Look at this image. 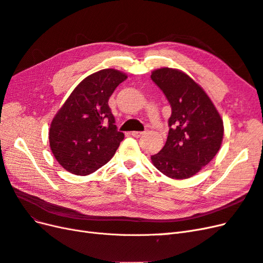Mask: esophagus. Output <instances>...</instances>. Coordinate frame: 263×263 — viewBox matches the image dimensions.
<instances>
[{"mask_svg":"<svg viewBox=\"0 0 263 263\" xmlns=\"http://www.w3.org/2000/svg\"><path fill=\"white\" fill-rule=\"evenodd\" d=\"M144 134H145V132H133V133H132L133 136H134V137H136V138L141 137L142 135H144Z\"/></svg>","mask_w":263,"mask_h":263,"instance_id":"34e87169","label":"esophagus"}]
</instances>
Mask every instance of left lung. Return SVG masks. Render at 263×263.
<instances>
[{"label": "left lung", "instance_id": "8db88e82", "mask_svg": "<svg viewBox=\"0 0 263 263\" xmlns=\"http://www.w3.org/2000/svg\"><path fill=\"white\" fill-rule=\"evenodd\" d=\"M171 105L165 145L151 156L156 168L171 179L193 177L216 156L224 136V124L213 102L192 78L178 69L151 72Z\"/></svg>", "mask_w": 263, "mask_h": 263}]
</instances>
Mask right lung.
<instances>
[{"instance_id": "add662e5", "label": "right lung", "mask_w": 263, "mask_h": 263, "mask_svg": "<svg viewBox=\"0 0 263 263\" xmlns=\"http://www.w3.org/2000/svg\"><path fill=\"white\" fill-rule=\"evenodd\" d=\"M126 79L124 72L115 69L90 74L77 85L54 115L49 145L63 169L87 176L115 155L124 134L117 130L108 100Z\"/></svg>"}]
</instances>
